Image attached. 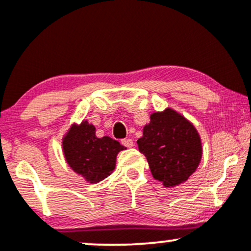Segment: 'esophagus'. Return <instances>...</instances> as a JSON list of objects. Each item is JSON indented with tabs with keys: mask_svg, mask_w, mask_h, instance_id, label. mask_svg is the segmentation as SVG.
<instances>
[{
	"mask_svg": "<svg viewBox=\"0 0 251 251\" xmlns=\"http://www.w3.org/2000/svg\"><path fill=\"white\" fill-rule=\"evenodd\" d=\"M122 144L125 148H132L133 146V140L129 139V138H126V139H122Z\"/></svg>",
	"mask_w": 251,
	"mask_h": 251,
	"instance_id": "esophagus-1",
	"label": "esophagus"
}]
</instances>
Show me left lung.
Instances as JSON below:
<instances>
[{"instance_id":"left-lung-1","label":"left lung","mask_w":251,"mask_h":251,"mask_svg":"<svg viewBox=\"0 0 251 251\" xmlns=\"http://www.w3.org/2000/svg\"><path fill=\"white\" fill-rule=\"evenodd\" d=\"M137 144L153 178L164 186L179 185L201 162L200 135L191 123L171 108L152 114Z\"/></svg>"}]
</instances>
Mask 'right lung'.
<instances>
[{
  "instance_id": "right-lung-1",
  "label": "right lung",
  "mask_w": 251,
  "mask_h": 251,
  "mask_svg": "<svg viewBox=\"0 0 251 251\" xmlns=\"http://www.w3.org/2000/svg\"><path fill=\"white\" fill-rule=\"evenodd\" d=\"M62 145L68 165L89 183H98L111 175L116 168L118 152L124 150L112 138H98L96 127L87 122L73 126Z\"/></svg>"
}]
</instances>
